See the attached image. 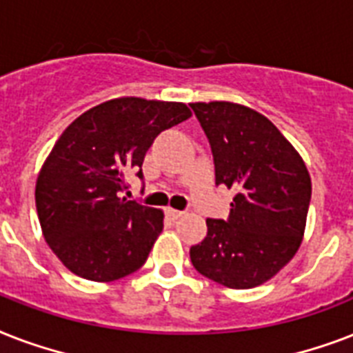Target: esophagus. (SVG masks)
Segmentation results:
<instances>
[{
	"label": "esophagus",
	"mask_w": 353,
	"mask_h": 353,
	"mask_svg": "<svg viewBox=\"0 0 353 353\" xmlns=\"http://www.w3.org/2000/svg\"><path fill=\"white\" fill-rule=\"evenodd\" d=\"M166 214L170 216L172 220H177V218H181L185 212L183 210H177V209H172V207H166Z\"/></svg>",
	"instance_id": "obj_1"
}]
</instances>
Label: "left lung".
Masks as SVG:
<instances>
[{"label":"left lung","instance_id":"8db88e82","mask_svg":"<svg viewBox=\"0 0 353 353\" xmlns=\"http://www.w3.org/2000/svg\"><path fill=\"white\" fill-rule=\"evenodd\" d=\"M214 157L216 185L234 188L227 220H207L190 247L196 271L232 290L279 273L301 247L312 199L304 161L273 122L232 102L190 104Z\"/></svg>","mask_w":353,"mask_h":353}]
</instances>
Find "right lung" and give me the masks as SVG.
Instances as JSON below:
<instances>
[{"label": "right lung", "mask_w": 353, "mask_h": 353, "mask_svg": "<svg viewBox=\"0 0 353 353\" xmlns=\"http://www.w3.org/2000/svg\"><path fill=\"white\" fill-rule=\"evenodd\" d=\"M190 115L181 102L122 97L65 128L36 181V210L43 238L71 273L112 282L146 262L163 210L122 198L126 174L143 179L154 139Z\"/></svg>", "instance_id": "add662e5"}]
</instances>
